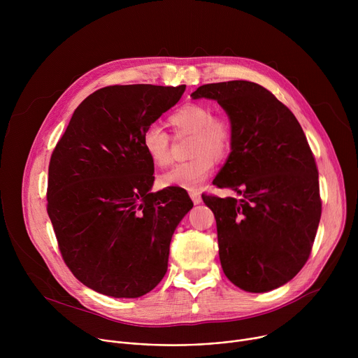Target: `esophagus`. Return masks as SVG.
<instances>
[{
	"label": "esophagus",
	"mask_w": 358,
	"mask_h": 358,
	"mask_svg": "<svg viewBox=\"0 0 358 358\" xmlns=\"http://www.w3.org/2000/svg\"><path fill=\"white\" fill-rule=\"evenodd\" d=\"M189 196H191V199H192V202L195 203V206H198V203H201V201H202L201 195H199L196 191H191V192H189Z\"/></svg>",
	"instance_id": "esophagus-1"
}]
</instances>
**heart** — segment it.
<instances>
[{
    "mask_svg": "<svg viewBox=\"0 0 358 358\" xmlns=\"http://www.w3.org/2000/svg\"><path fill=\"white\" fill-rule=\"evenodd\" d=\"M177 134H191L188 162L174 166L162 174L164 187H177L196 191L214 170L215 159H222L232 147L234 129L227 116L213 115L210 106L187 103L169 119ZM171 138L159 124H150L141 134V147L148 160L156 167H166L171 162Z\"/></svg>",
    "mask_w": 358,
    "mask_h": 358,
    "instance_id": "heart-1",
    "label": "heart"
}]
</instances>
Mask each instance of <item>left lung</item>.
<instances>
[{
    "label": "left lung",
    "instance_id": "left-lung-1",
    "mask_svg": "<svg viewBox=\"0 0 358 358\" xmlns=\"http://www.w3.org/2000/svg\"><path fill=\"white\" fill-rule=\"evenodd\" d=\"M234 129L231 155L215 177L239 199L202 196L217 220L225 276L252 293L276 289L308 262L322 215L315 156L294 115L264 86L231 80L199 86Z\"/></svg>",
    "mask_w": 358,
    "mask_h": 358
}]
</instances>
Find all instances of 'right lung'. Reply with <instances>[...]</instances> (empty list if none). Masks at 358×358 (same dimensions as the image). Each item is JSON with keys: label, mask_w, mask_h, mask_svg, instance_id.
<instances>
[{"label": "right lung", "mask_w": 358, "mask_h": 358, "mask_svg": "<svg viewBox=\"0 0 358 358\" xmlns=\"http://www.w3.org/2000/svg\"><path fill=\"white\" fill-rule=\"evenodd\" d=\"M185 85H115L76 108L48 170V215L62 258L85 286L140 297L169 265L171 236L192 208L184 191L151 192L141 134L181 99Z\"/></svg>", "instance_id": "add662e5"}]
</instances>
